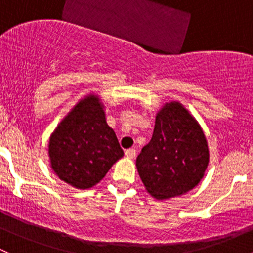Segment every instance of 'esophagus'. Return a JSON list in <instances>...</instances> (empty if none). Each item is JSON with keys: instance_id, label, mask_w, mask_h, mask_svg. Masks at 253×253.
I'll use <instances>...</instances> for the list:
<instances>
[{"instance_id": "obj_1", "label": "esophagus", "mask_w": 253, "mask_h": 253, "mask_svg": "<svg viewBox=\"0 0 253 253\" xmlns=\"http://www.w3.org/2000/svg\"><path fill=\"white\" fill-rule=\"evenodd\" d=\"M125 154H126V157L129 158V159H133V158L136 157V149H127L126 152H125Z\"/></svg>"}]
</instances>
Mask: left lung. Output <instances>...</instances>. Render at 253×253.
Here are the masks:
<instances>
[{
    "instance_id": "left-lung-1",
    "label": "left lung",
    "mask_w": 253,
    "mask_h": 253,
    "mask_svg": "<svg viewBox=\"0 0 253 253\" xmlns=\"http://www.w3.org/2000/svg\"><path fill=\"white\" fill-rule=\"evenodd\" d=\"M209 163L202 127L178 101L163 105L150 142L137 157L145 190L157 200L187 193L200 183Z\"/></svg>"
}]
</instances>
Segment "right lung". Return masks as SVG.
Listing matches in <instances>:
<instances>
[{
  "label": "right lung",
  "instance_id": "right-lung-1",
  "mask_svg": "<svg viewBox=\"0 0 253 253\" xmlns=\"http://www.w3.org/2000/svg\"><path fill=\"white\" fill-rule=\"evenodd\" d=\"M124 157L104 105L95 94L78 101L57 125L48 141L53 172L72 187L86 190L100 182Z\"/></svg>",
  "mask_w": 253,
  "mask_h": 253
}]
</instances>
